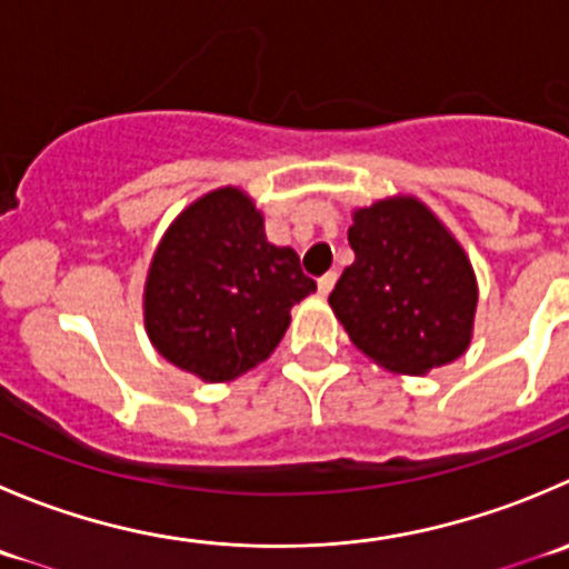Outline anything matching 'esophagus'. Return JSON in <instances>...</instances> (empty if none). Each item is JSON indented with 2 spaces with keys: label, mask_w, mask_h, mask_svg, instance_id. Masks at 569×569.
Segmentation results:
<instances>
[{
  "label": "esophagus",
  "mask_w": 569,
  "mask_h": 569,
  "mask_svg": "<svg viewBox=\"0 0 569 569\" xmlns=\"http://www.w3.org/2000/svg\"><path fill=\"white\" fill-rule=\"evenodd\" d=\"M333 283H336V272H325L322 278L317 280L319 295H330V289H333Z\"/></svg>",
  "instance_id": "34e87169"
}]
</instances>
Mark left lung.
Instances as JSON below:
<instances>
[{
  "label": "left lung",
  "instance_id": "obj_1",
  "mask_svg": "<svg viewBox=\"0 0 569 569\" xmlns=\"http://www.w3.org/2000/svg\"><path fill=\"white\" fill-rule=\"evenodd\" d=\"M356 261L328 302L352 345L395 372L425 375L465 356L478 286L445 224L413 197L352 213Z\"/></svg>",
  "mask_w": 569,
  "mask_h": 569
}]
</instances>
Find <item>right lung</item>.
<instances>
[{"mask_svg":"<svg viewBox=\"0 0 569 569\" xmlns=\"http://www.w3.org/2000/svg\"><path fill=\"white\" fill-rule=\"evenodd\" d=\"M317 291L291 247H274L263 217L239 189L186 208L152 258L144 322L167 361L211 383L269 358L291 306Z\"/></svg>","mask_w":569,"mask_h":569,"instance_id":"1","label":"right lung"}]
</instances>
